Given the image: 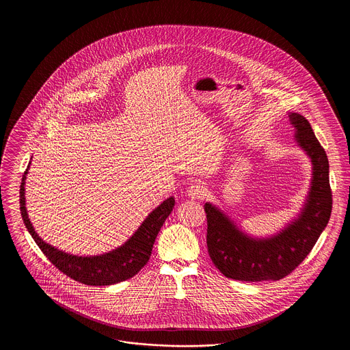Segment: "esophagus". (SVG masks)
<instances>
[{"mask_svg": "<svg viewBox=\"0 0 350 350\" xmlns=\"http://www.w3.org/2000/svg\"><path fill=\"white\" fill-rule=\"evenodd\" d=\"M206 193H207V189L204 187L203 183H191L186 190L187 197L191 200H203L206 197Z\"/></svg>", "mask_w": 350, "mask_h": 350, "instance_id": "1", "label": "esophagus"}]
</instances>
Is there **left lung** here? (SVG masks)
<instances>
[{
    "instance_id": "obj_1",
    "label": "left lung",
    "mask_w": 350,
    "mask_h": 350,
    "mask_svg": "<svg viewBox=\"0 0 350 350\" xmlns=\"http://www.w3.org/2000/svg\"><path fill=\"white\" fill-rule=\"evenodd\" d=\"M295 140L312 164L311 187L297 219L270 237L243 232L217 206L207 202V250L211 261L227 278L245 282L278 281L288 275L317 244L332 211L329 163L308 120L290 113Z\"/></svg>"
}]
</instances>
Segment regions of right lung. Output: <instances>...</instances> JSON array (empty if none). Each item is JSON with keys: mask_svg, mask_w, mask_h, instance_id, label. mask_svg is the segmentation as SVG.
Listing matches in <instances>:
<instances>
[{"mask_svg": "<svg viewBox=\"0 0 350 350\" xmlns=\"http://www.w3.org/2000/svg\"><path fill=\"white\" fill-rule=\"evenodd\" d=\"M29 167L22 177L19 189L21 215L27 231L33 236L35 243L44 253V256L50 260L51 264H53L60 271H63L77 282L90 286H109L133 278L148 262L157 233L174 207L173 197H169L159 207H156L146 217V220L136 230V232L117 250L100 256H75L52 247L49 243L43 241L39 234L35 232L27 215L25 198V183Z\"/></svg>", "mask_w": 350, "mask_h": 350, "instance_id": "1", "label": "right lung"}]
</instances>
